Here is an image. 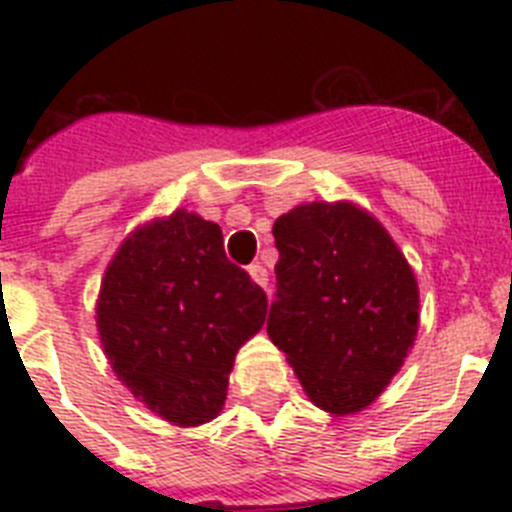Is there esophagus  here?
Masks as SVG:
<instances>
[{
    "label": "esophagus",
    "mask_w": 512,
    "mask_h": 512,
    "mask_svg": "<svg viewBox=\"0 0 512 512\" xmlns=\"http://www.w3.org/2000/svg\"><path fill=\"white\" fill-rule=\"evenodd\" d=\"M248 274H251V279L256 284H261L264 289H269V274H266V269L261 264H251L248 266Z\"/></svg>",
    "instance_id": "obj_1"
}]
</instances>
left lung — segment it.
Masks as SVG:
<instances>
[{
  "instance_id": "obj_1",
  "label": "left lung",
  "mask_w": 512,
  "mask_h": 512,
  "mask_svg": "<svg viewBox=\"0 0 512 512\" xmlns=\"http://www.w3.org/2000/svg\"><path fill=\"white\" fill-rule=\"evenodd\" d=\"M277 295L266 333L318 408L351 415L400 372L418 333V284L390 233L351 202L274 223Z\"/></svg>"
}]
</instances>
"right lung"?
<instances>
[{
  "instance_id": "add662e5",
  "label": "right lung",
  "mask_w": 512,
  "mask_h": 512,
  "mask_svg": "<svg viewBox=\"0 0 512 512\" xmlns=\"http://www.w3.org/2000/svg\"><path fill=\"white\" fill-rule=\"evenodd\" d=\"M266 292L228 261L200 215L138 228L104 274L97 328L117 377L153 413L200 425L223 410L235 351L266 320Z\"/></svg>"
}]
</instances>
